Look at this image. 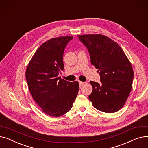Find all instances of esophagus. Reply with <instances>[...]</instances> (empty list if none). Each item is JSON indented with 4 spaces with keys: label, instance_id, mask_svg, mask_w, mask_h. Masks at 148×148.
Wrapping results in <instances>:
<instances>
[{
    "label": "esophagus",
    "instance_id": "1",
    "mask_svg": "<svg viewBox=\"0 0 148 148\" xmlns=\"http://www.w3.org/2000/svg\"><path fill=\"white\" fill-rule=\"evenodd\" d=\"M84 83H85V82H79V86H80V87H82Z\"/></svg>",
    "mask_w": 148,
    "mask_h": 148
}]
</instances>
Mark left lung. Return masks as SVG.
Listing matches in <instances>:
<instances>
[{
  "instance_id": "8db88e82",
  "label": "left lung",
  "mask_w": 148,
  "mask_h": 148,
  "mask_svg": "<svg viewBox=\"0 0 148 148\" xmlns=\"http://www.w3.org/2000/svg\"><path fill=\"white\" fill-rule=\"evenodd\" d=\"M79 40L86 46L90 62L98 69L100 83L90 81L93 90L89 99L101 112H118L130 94L134 77L130 60L121 47L102 35H83Z\"/></svg>"
}]
</instances>
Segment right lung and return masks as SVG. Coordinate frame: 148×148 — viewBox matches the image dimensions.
<instances>
[{
  "label": "right lung",
  "mask_w": 148,
  "mask_h": 148,
  "mask_svg": "<svg viewBox=\"0 0 148 148\" xmlns=\"http://www.w3.org/2000/svg\"><path fill=\"white\" fill-rule=\"evenodd\" d=\"M73 36H62L43 43L29 62L26 71L28 88L42 111L53 117L65 114L73 107L79 84L59 77L64 70L65 49Z\"/></svg>",
  "instance_id": "1"
}]
</instances>
